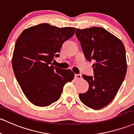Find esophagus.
<instances>
[{
  "label": "esophagus",
  "mask_w": 134,
  "mask_h": 134,
  "mask_svg": "<svg viewBox=\"0 0 134 134\" xmlns=\"http://www.w3.org/2000/svg\"><path fill=\"white\" fill-rule=\"evenodd\" d=\"M75 79H81L82 78L81 74H75Z\"/></svg>",
  "instance_id": "34e87169"
}]
</instances>
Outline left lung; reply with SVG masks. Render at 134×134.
I'll return each mask as SVG.
<instances>
[{
	"label": "left lung",
	"mask_w": 134,
	"mask_h": 134,
	"mask_svg": "<svg viewBox=\"0 0 134 134\" xmlns=\"http://www.w3.org/2000/svg\"><path fill=\"white\" fill-rule=\"evenodd\" d=\"M84 55L93 60L94 76L83 75L89 84L88 90L79 93L85 105L100 109L115 97L127 72L125 48L120 39L101 27L76 30Z\"/></svg>",
	"instance_id": "obj_1"
}]
</instances>
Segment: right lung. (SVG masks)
Returning <instances> with one entry per match:
<instances>
[{
	"mask_svg": "<svg viewBox=\"0 0 134 134\" xmlns=\"http://www.w3.org/2000/svg\"><path fill=\"white\" fill-rule=\"evenodd\" d=\"M75 29L42 23L24 30L18 38L13 71L26 97L37 106L58 100L64 85L74 79L72 71L55 67L52 62L59 57L62 46L73 36Z\"/></svg>",
	"mask_w": 134,
	"mask_h": 134,
	"instance_id": "1",
	"label": "right lung"
}]
</instances>
